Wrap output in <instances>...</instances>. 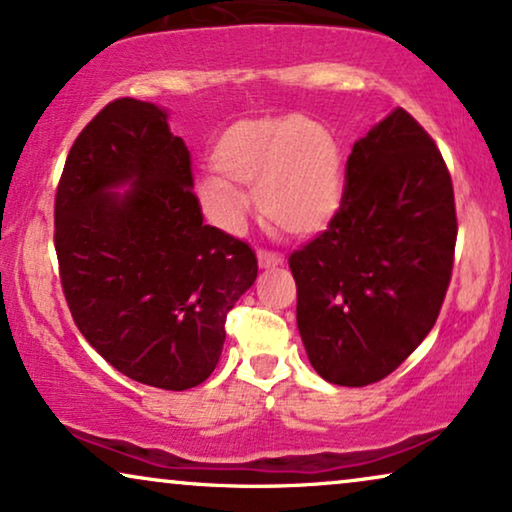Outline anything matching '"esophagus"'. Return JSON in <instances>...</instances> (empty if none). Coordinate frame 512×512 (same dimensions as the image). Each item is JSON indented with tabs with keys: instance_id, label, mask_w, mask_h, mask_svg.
I'll list each match as a JSON object with an SVG mask.
<instances>
[{
	"instance_id": "1",
	"label": "esophagus",
	"mask_w": 512,
	"mask_h": 512,
	"mask_svg": "<svg viewBox=\"0 0 512 512\" xmlns=\"http://www.w3.org/2000/svg\"><path fill=\"white\" fill-rule=\"evenodd\" d=\"M257 260H260V267L264 269H271V267H281L283 264V255L281 252H274V250H257Z\"/></svg>"
}]
</instances>
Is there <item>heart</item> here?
I'll return each mask as SVG.
<instances>
[{
	"mask_svg": "<svg viewBox=\"0 0 512 512\" xmlns=\"http://www.w3.org/2000/svg\"><path fill=\"white\" fill-rule=\"evenodd\" d=\"M203 177V206L222 227L238 229L248 199L233 185L257 187L262 215L285 234L323 229L342 201V156L335 138L304 117H250L224 128Z\"/></svg>",
	"mask_w": 512,
	"mask_h": 512,
	"instance_id": "1",
	"label": "heart"
}]
</instances>
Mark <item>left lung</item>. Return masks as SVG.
I'll return each mask as SVG.
<instances>
[{"instance_id":"1","label":"left lung","mask_w":512,"mask_h":512,"mask_svg":"<svg viewBox=\"0 0 512 512\" xmlns=\"http://www.w3.org/2000/svg\"><path fill=\"white\" fill-rule=\"evenodd\" d=\"M452 175L424 126L393 109L346 161L327 229L290 255L297 327L337 386L388 377L438 320L454 267Z\"/></svg>"}]
</instances>
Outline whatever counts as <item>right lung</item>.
Segmentation results:
<instances>
[{
    "mask_svg": "<svg viewBox=\"0 0 512 512\" xmlns=\"http://www.w3.org/2000/svg\"><path fill=\"white\" fill-rule=\"evenodd\" d=\"M192 187V156L166 112L117 98L74 140L53 213L79 332L114 370L166 391L210 377L227 313L257 278L250 245L203 222Z\"/></svg>",
    "mask_w": 512,
    "mask_h": 512,
    "instance_id": "1",
    "label": "right lung"
}]
</instances>
